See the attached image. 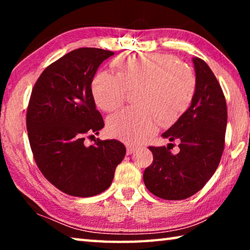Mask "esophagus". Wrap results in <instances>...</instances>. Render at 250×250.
<instances>
[{"instance_id": "34e87169", "label": "esophagus", "mask_w": 250, "mask_h": 250, "mask_svg": "<svg viewBox=\"0 0 250 250\" xmlns=\"http://www.w3.org/2000/svg\"><path fill=\"white\" fill-rule=\"evenodd\" d=\"M135 150H137V147H135L134 146H132V145H126V154H128V155L132 154Z\"/></svg>"}]
</instances>
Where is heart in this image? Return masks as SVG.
<instances>
[{
	"instance_id": "obj_1",
	"label": "heart",
	"mask_w": 250,
	"mask_h": 250,
	"mask_svg": "<svg viewBox=\"0 0 250 250\" xmlns=\"http://www.w3.org/2000/svg\"><path fill=\"white\" fill-rule=\"evenodd\" d=\"M116 76L105 71L95 75L91 95L104 112L119 109L125 91L133 90L135 105L108 120L110 135L129 143L141 142L162 125L174 124L189 108L196 92L195 74L170 54H125L111 62Z\"/></svg>"
}]
</instances>
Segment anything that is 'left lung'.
Masks as SVG:
<instances>
[{
  "instance_id": "left-lung-1",
  "label": "left lung",
  "mask_w": 250,
  "mask_h": 250,
  "mask_svg": "<svg viewBox=\"0 0 250 250\" xmlns=\"http://www.w3.org/2000/svg\"><path fill=\"white\" fill-rule=\"evenodd\" d=\"M193 62L196 92L192 104L162 134L171 142L179 141L180 152L172 154L168 146H149L153 162L143 173L146 188L163 200H185L204 188L225 146V96L208 65L197 57Z\"/></svg>"
}]
</instances>
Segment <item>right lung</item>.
Returning a JSON list of instances; mask_svg holds the SVG:
<instances>
[{
  "label": "right lung",
  "instance_id": "obj_1",
  "mask_svg": "<svg viewBox=\"0 0 250 250\" xmlns=\"http://www.w3.org/2000/svg\"><path fill=\"white\" fill-rule=\"evenodd\" d=\"M110 50H71L46 67L34 84L26 111V128L34 160L46 180L71 196L90 197L113 180L125 146L117 140L84 139L104 128L96 109L91 82Z\"/></svg>",
  "mask_w": 250,
  "mask_h": 250
}]
</instances>
